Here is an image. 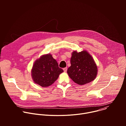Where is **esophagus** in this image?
Segmentation results:
<instances>
[{"mask_svg":"<svg viewBox=\"0 0 126 126\" xmlns=\"http://www.w3.org/2000/svg\"><path fill=\"white\" fill-rule=\"evenodd\" d=\"M67 67H65V68H63V70H64V72H66L67 71Z\"/></svg>","mask_w":126,"mask_h":126,"instance_id":"34e87169","label":"esophagus"}]
</instances>
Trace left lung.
<instances>
[{"instance_id": "1", "label": "left lung", "mask_w": 126, "mask_h": 126, "mask_svg": "<svg viewBox=\"0 0 126 126\" xmlns=\"http://www.w3.org/2000/svg\"><path fill=\"white\" fill-rule=\"evenodd\" d=\"M71 66L67 70L70 78L75 83L83 85L93 81L98 73L97 65L92 56L86 50L72 53Z\"/></svg>"}]
</instances>
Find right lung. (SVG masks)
Segmentation results:
<instances>
[{
    "label": "right lung",
    "mask_w": 126,
    "mask_h": 126,
    "mask_svg": "<svg viewBox=\"0 0 126 126\" xmlns=\"http://www.w3.org/2000/svg\"><path fill=\"white\" fill-rule=\"evenodd\" d=\"M63 72L58 66L57 61L51 54L42 55L36 60L31 69V76L34 82L42 87L51 85Z\"/></svg>",
    "instance_id": "add662e5"
}]
</instances>
